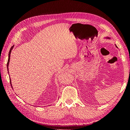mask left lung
Here are the masks:
<instances>
[{
    "instance_id": "obj_1",
    "label": "left lung",
    "mask_w": 130,
    "mask_h": 130,
    "mask_svg": "<svg viewBox=\"0 0 130 130\" xmlns=\"http://www.w3.org/2000/svg\"><path fill=\"white\" fill-rule=\"evenodd\" d=\"M106 38H107V39H110V38H109V37H106ZM115 46H116V47H117V48H118V47L117 46V45H115Z\"/></svg>"
}]
</instances>
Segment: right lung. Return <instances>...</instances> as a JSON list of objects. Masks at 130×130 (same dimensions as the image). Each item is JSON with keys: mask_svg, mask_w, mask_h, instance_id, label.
Instances as JSON below:
<instances>
[{"mask_svg": "<svg viewBox=\"0 0 130 130\" xmlns=\"http://www.w3.org/2000/svg\"><path fill=\"white\" fill-rule=\"evenodd\" d=\"M14 46H12L10 50H9V54H8V62H7V70H8V65H9V60H10V56H11V51H12V49H13ZM9 81H10V84H11V87L12 88V84H11V79L9 78Z\"/></svg>", "mask_w": 130, "mask_h": 130, "instance_id": "obj_1", "label": "right lung"}]
</instances>
